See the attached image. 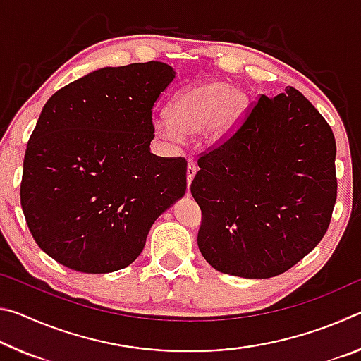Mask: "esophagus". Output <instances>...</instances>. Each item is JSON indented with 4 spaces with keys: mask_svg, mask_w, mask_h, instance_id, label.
I'll list each match as a JSON object with an SVG mask.
<instances>
[{
    "mask_svg": "<svg viewBox=\"0 0 361 361\" xmlns=\"http://www.w3.org/2000/svg\"><path fill=\"white\" fill-rule=\"evenodd\" d=\"M197 173V166H195L194 161L188 162V169H186V180H188V189L191 186V181L194 178V175Z\"/></svg>",
    "mask_w": 361,
    "mask_h": 361,
    "instance_id": "1",
    "label": "esophagus"
}]
</instances>
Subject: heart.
<instances>
[{
  "label": "heart",
  "mask_w": 361,
  "mask_h": 361,
  "mask_svg": "<svg viewBox=\"0 0 361 361\" xmlns=\"http://www.w3.org/2000/svg\"><path fill=\"white\" fill-rule=\"evenodd\" d=\"M247 109L248 97L242 89L226 81L199 82L176 92L167 114L152 118V129L173 142L200 132L207 146H216L235 132Z\"/></svg>",
  "instance_id": "1"
}]
</instances>
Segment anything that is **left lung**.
<instances>
[{"label":"left lung","instance_id":"8db88e82","mask_svg":"<svg viewBox=\"0 0 361 361\" xmlns=\"http://www.w3.org/2000/svg\"><path fill=\"white\" fill-rule=\"evenodd\" d=\"M331 127L295 87L261 95L234 135L199 157L200 253L229 276L269 279L312 252L338 195Z\"/></svg>","mask_w":361,"mask_h":361}]
</instances>
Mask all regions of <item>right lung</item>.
<instances>
[{"label": "right lung", "mask_w": 361, "mask_h": 361, "mask_svg": "<svg viewBox=\"0 0 361 361\" xmlns=\"http://www.w3.org/2000/svg\"><path fill=\"white\" fill-rule=\"evenodd\" d=\"M175 71L106 66L57 90L27 145L20 204L35 242L85 274L138 258L156 219L186 192L185 157L149 151L152 106Z\"/></svg>", "instance_id": "1"}]
</instances>
